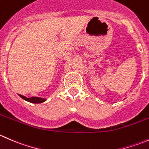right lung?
<instances>
[{"label": "right lung", "mask_w": 149, "mask_h": 149, "mask_svg": "<svg viewBox=\"0 0 149 149\" xmlns=\"http://www.w3.org/2000/svg\"><path fill=\"white\" fill-rule=\"evenodd\" d=\"M19 97H22L23 100H24L25 101L29 102L34 103V104H39V103H42L46 101V99L42 98V97H32L31 98H27V97H24L23 95H21V94H19Z\"/></svg>", "instance_id": "obj_1"}]
</instances>
